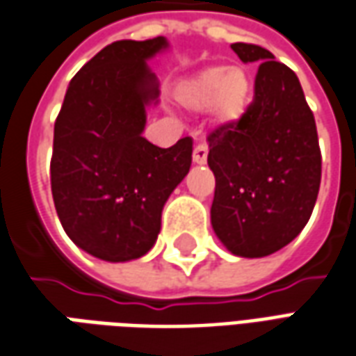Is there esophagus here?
<instances>
[{"label":"esophagus","mask_w":356,"mask_h":356,"mask_svg":"<svg viewBox=\"0 0 356 356\" xmlns=\"http://www.w3.org/2000/svg\"><path fill=\"white\" fill-rule=\"evenodd\" d=\"M207 155H209V147H207L205 143H199L197 147L193 149V163H197V165H205Z\"/></svg>","instance_id":"34e87169"}]
</instances>
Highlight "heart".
I'll return each instance as SVG.
<instances>
[{
    "mask_svg": "<svg viewBox=\"0 0 356 356\" xmlns=\"http://www.w3.org/2000/svg\"><path fill=\"white\" fill-rule=\"evenodd\" d=\"M178 99L191 111L211 107L213 117L220 124H234L249 109L251 82L245 70L211 67L197 72L178 88Z\"/></svg>",
    "mask_w": 356,
    "mask_h": 356,
    "instance_id": "1",
    "label": "heart"
}]
</instances>
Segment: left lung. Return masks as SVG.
Instances as JSON below:
<instances>
[{"mask_svg":"<svg viewBox=\"0 0 356 356\" xmlns=\"http://www.w3.org/2000/svg\"><path fill=\"white\" fill-rule=\"evenodd\" d=\"M261 63L249 109L207 136L214 174L211 224L228 251L259 259L293 241L311 218L322 176L316 122L293 70L268 49L232 44Z\"/></svg>","mask_w":356,"mask_h":356,"instance_id":"obj_1","label":"left lung"}]
</instances>
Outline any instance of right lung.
Segmentation results:
<instances>
[{
  "mask_svg": "<svg viewBox=\"0 0 356 356\" xmlns=\"http://www.w3.org/2000/svg\"><path fill=\"white\" fill-rule=\"evenodd\" d=\"M166 45L159 36L103 47L70 80L55 120L53 203L67 236L102 261L147 253L166 199L190 172L191 138L163 149L142 136L159 97L147 59Z\"/></svg>",
  "mask_w": 356,
  "mask_h": 356,
  "instance_id": "right-lung-1",
  "label": "right lung"
}]
</instances>
